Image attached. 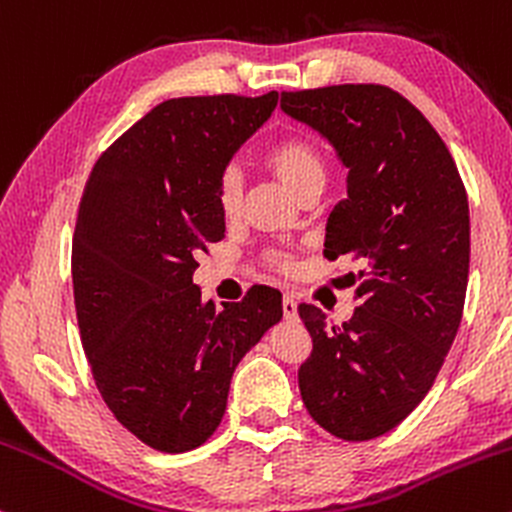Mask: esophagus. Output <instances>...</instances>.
I'll list each match as a JSON object with an SVG mask.
<instances>
[{"mask_svg":"<svg viewBox=\"0 0 512 512\" xmlns=\"http://www.w3.org/2000/svg\"><path fill=\"white\" fill-rule=\"evenodd\" d=\"M281 305H284V317L289 322L298 320V301L293 293H284V301H281Z\"/></svg>","mask_w":512,"mask_h":512,"instance_id":"1","label":"esophagus"}]
</instances>
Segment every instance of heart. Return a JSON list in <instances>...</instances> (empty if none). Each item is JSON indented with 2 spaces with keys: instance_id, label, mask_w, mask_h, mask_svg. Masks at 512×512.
<instances>
[{
  "instance_id": "1",
  "label": "heart",
  "mask_w": 512,
  "mask_h": 512,
  "mask_svg": "<svg viewBox=\"0 0 512 512\" xmlns=\"http://www.w3.org/2000/svg\"><path fill=\"white\" fill-rule=\"evenodd\" d=\"M264 163L272 173L284 182L286 187L296 197H301L305 190L310 187H317L325 182V161H322V154L315 149L313 144L305 142V139L289 137L281 139L269 146L264 151ZM216 202H219L221 214L226 219H233V216L240 211V202H243V182H240V175L236 170H223L219 185H216ZM269 262L279 269H289V255L286 252H272L269 255Z\"/></svg>"
}]
</instances>
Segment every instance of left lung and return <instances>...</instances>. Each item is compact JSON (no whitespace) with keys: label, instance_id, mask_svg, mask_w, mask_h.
<instances>
[{"label":"left lung","instance_id":"obj_1","mask_svg":"<svg viewBox=\"0 0 512 512\" xmlns=\"http://www.w3.org/2000/svg\"><path fill=\"white\" fill-rule=\"evenodd\" d=\"M349 168L327 219L325 257H354L358 308L342 327L298 315L313 351L298 368L305 409L342 440L392 431L431 390L462 320L469 204L448 146L407 98L380 84L281 93Z\"/></svg>","mask_w":512,"mask_h":512}]
</instances>
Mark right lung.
Wrapping results in <instances>:
<instances>
[{
	"label": "right lung",
	"mask_w": 512,
	"mask_h": 512,
	"mask_svg": "<svg viewBox=\"0 0 512 512\" xmlns=\"http://www.w3.org/2000/svg\"><path fill=\"white\" fill-rule=\"evenodd\" d=\"M279 93L170 98L103 151L72 243L81 344L103 402L149 448L211 438L233 370L284 315L281 293L202 303L199 252L226 236L216 185Z\"/></svg>",
	"instance_id": "1"
}]
</instances>
